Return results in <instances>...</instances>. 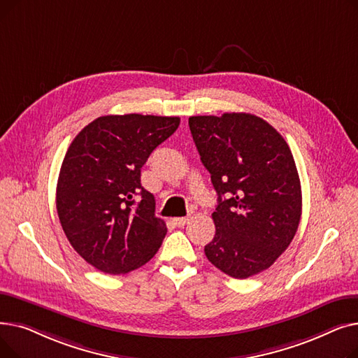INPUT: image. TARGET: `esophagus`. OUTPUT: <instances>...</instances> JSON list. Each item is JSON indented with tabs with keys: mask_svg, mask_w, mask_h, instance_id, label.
Wrapping results in <instances>:
<instances>
[{
	"mask_svg": "<svg viewBox=\"0 0 358 358\" xmlns=\"http://www.w3.org/2000/svg\"><path fill=\"white\" fill-rule=\"evenodd\" d=\"M173 222H174L176 227L182 228V227H185L187 223H189V217H174V219H173Z\"/></svg>",
	"mask_w": 358,
	"mask_h": 358,
	"instance_id": "esophagus-1",
	"label": "esophagus"
}]
</instances>
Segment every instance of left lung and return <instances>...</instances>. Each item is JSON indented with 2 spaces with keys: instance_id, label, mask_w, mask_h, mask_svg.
Listing matches in <instances>:
<instances>
[{
  "instance_id": "obj_1",
  "label": "left lung",
  "mask_w": 358,
  "mask_h": 358,
  "mask_svg": "<svg viewBox=\"0 0 358 358\" xmlns=\"http://www.w3.org/2000/svg\"><path fill=\"white\" fill-rule=\"evenodd\" d=\"M200 159L217 193L216 234L204 247L212 264L234 278L270 268L296 235L302 189L287 142L250 113L189 119Z\"/></svg>"
}]
</instances>
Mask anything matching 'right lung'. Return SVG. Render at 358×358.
Instances as JSON below:
<instances>
[{"label":"right lung","instance_id":"right-lung-1","mask_svg":"<svg viewBox=\"0 0 358 358\" xmlns=\"http://www.w3.org/2000/svg\"><path fill=\"white\" fill-rule=\"evenodd\" d=\"M180 117L101 116L75 136L56 187L62 229L88 264L107 274L136 270L159 250L165 222L141 184V168Z\"/></svg>","mask_w":358,"mask_h":358}]
</instances>
